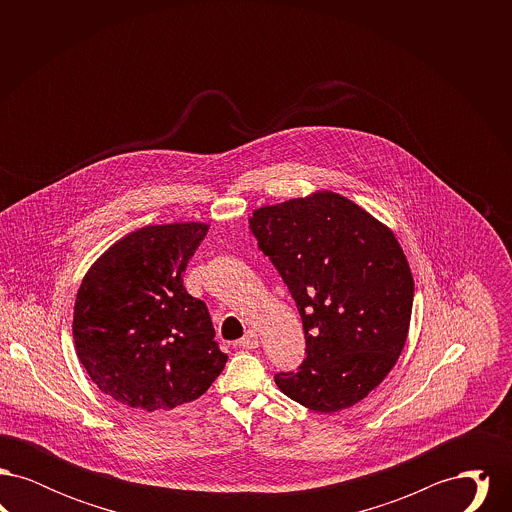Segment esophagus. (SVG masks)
Masks as SVG:
<instances>
[{
  "label": "esophagus",
  "instance_id": "esophagus-1",
  "mask_svg": "<svg viewBox=\"0 0 512 512\" xmlns=\"http://www.w3.org/2000/svg\"><path fill=\"white\" fill-rule=\"evenodd\" d=\"M238 345L240 347H244V349H257L259 347V336H257V330H253V328H249L247 332H245L244 338L238 341Z\"/></svg>",
  "mask_w": 512,
  "mask_h": 512
}]
</instances>
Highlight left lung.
I'll return each mask as SVG.
<instances>
[{"mask_svg":"<svg viewBox=\"0 0 512 512\" xmlns=\"http://www.w3.org/2000/svg\"><path fill=\"white\" fill-rule=\"evenodd\" d=\"M249 230L303 320L307 357L276 386L317 413L359 403L397 363L411 322L413 274L393 232L334 192L261 207Z\"/></svg>","mask_w":512,"mask_h":512,"instance_id":"left-lung-1","label":"left lung"}]
</instances>
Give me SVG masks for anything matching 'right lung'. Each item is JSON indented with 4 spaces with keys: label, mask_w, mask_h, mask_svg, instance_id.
Segmentation results:
<instances>
[{
    "label": "right lung",
    "mask_w": 512,
    "mask_h": 512,
    "mask_svg": "<svg viewBox=\"0 0 512 512\" xmlns=\"http://www.w3.org/2000/svg\"><path fill=\"white\" fill-rule=\"evenodd\" d=\"M207 230L201 222L140 228L99 257L76 293L78 359L99 390L134 411L194 401L228 361L207 305L182 284Z\"/></svg>",
    "instance_id": "add662e5"
}]
</instances>
